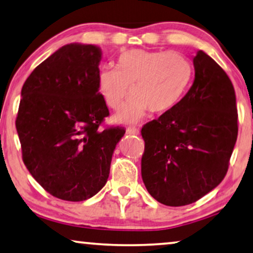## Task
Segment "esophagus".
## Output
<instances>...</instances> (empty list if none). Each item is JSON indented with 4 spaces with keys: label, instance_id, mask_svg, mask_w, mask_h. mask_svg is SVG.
Masks as SVG:
<instances>
[{
    "label": "esophagus",
    "instance_id": "1",
    "mask_svg": "<svg viewBox=\"0 0 253 253\" xmlns=\"http://www.w3.org/2000/svg\"><path fill=\"white\" fill-rule=\"evenodd\" d=\"M126 134H129V135H140V130L137 129V128H128L126 130Z\"/></svg>",
    "mask_w": 253,
    "mask_h": 253
}]
</instances>
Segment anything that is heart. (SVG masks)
I'll return each instance as SVG.
<instances>
[{"label": "heart", "instance_id": "heart-1", "mask_svg": "<svg viewBox=\"0 0 253 253\" xmlns=\"http://www.w3.org/2000/svg\"><path fill=\"white\" fill-rule=\"evenodd\" d=\"M118 69H104L98 76V90L105 104L120 111L127 98H133L115 122L134 125L149 110L165 115L186 94L193 78V65L186 56L174 51L134 49L119 57Z\"/></svg>", "mask_w": 253, "mask_h": 253}]
</instances>
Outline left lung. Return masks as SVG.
Here are the masks:
<instances>
[{"mask_svg": "<svg viewBox=\"0 0 253 253\" xmlns=\"http://www.w3.org/2000/svg\"><path fill=\"white\" fill-rule=\"evenodd\" d=\"M193 86L172 111L142 128L141 173L156 201L191 204L225 177L237 138L236 96L225 71L203 50Z\"/></svg>", "mask_w": 253, "mask_h": 253, "instance_id": "1", "label": "left lung"}]
</instances>
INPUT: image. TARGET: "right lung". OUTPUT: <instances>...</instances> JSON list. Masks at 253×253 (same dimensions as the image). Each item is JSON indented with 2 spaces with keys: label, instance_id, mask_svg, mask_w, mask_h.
Returning a JSON list of instances; mask_svg holds the SVG:
<instances>
[{
  "label": "right lung",
  "instance_id": "add662e5",
  "mask_svg": "<svg viewBox=\"0 0 253 253\" xmlns=\"http://www.w3.org/2000/svg\"><path fill=\"white\" fill-rule=\"evenodd\" d=\"M101 48L63 45L21 88L16 128L37 182L63 201H86L105 186L124 128L99 129L109 110L98 91Z\"/></svg>",
  "mask_w": 253,
  "mask_h": 253
}]
</instances>
